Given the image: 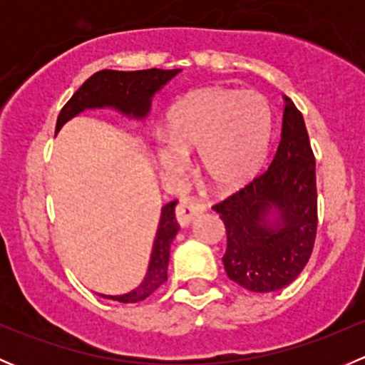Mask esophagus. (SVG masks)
Masks as SVG:
<instances>
[{
  "label": "esophagus",
  "instance_id": "1",
  "mask_svg": "<svg viewBox=\"0 0 365 365\" xmlns=\"http://www.w3.org/2000/svg\"><path fill=\"white\" fill-rule=\"evenodd\" d=\"M203 212L205 205L201 201L194 200V197H185V200L180 201L178 206H176V220H178L180 226L185 227Z\"/></svg>",
  "mask_w": 365,
  "mask_h": 365
}]
</instances>
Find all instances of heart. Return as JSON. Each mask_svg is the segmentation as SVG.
<instances>
[{"label":"heart","mask_w":365,"mask_h":365,"mask_svg":"<svg viewBox=\"0 0 365 365\" xmlns=\"http://www.w3.org/2000/svg\"><path fill=\"white\" fill-rule=\"evenodd\" d=\"M270 132L272 113L263 95L206 88L171 109L168 138L159 139L155 155L165 173L180 175L187 153L200 150L201 175L217 189H235L259 169Z\"/></svg>","instance_id":"b5f03b06"}]
</instances>
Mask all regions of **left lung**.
<instances>
[{"mask_svg": "<svg viewBox=\"0 0 365 365\" xmlns=\"http://www.w3.org/2000/svg\"><path fill=\"white\" fill-rule=\"evenodd\" d=\"M212 208L226 226L222 263L231 281L268 293L304 270L318 230L316 160L292 98L284 97L281 143L270 165Z\"/></svg>", "mask_w": 365, "mask_h": 365, "instance_id": "8db88e82", "label": "left lung"}]
</instances>
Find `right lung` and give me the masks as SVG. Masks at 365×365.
Listing matches in <instances>:
<instances>
[{
	"label": "right lung",
	"mask_w": 365,
	"mask_h": 365,
	"mask_svg": "<svg viewBox=\"0 0 365 365\" xmlns=\"http://www.w3.org/2000/svg\"><path fill=\"white\" fill-rule=\"evenodd\" d=\"M180 70H135V72H118V70H101L93 73L63 106L56 121V132L65 123L84 109L114 108L123 114L134 118H145L150 111L152 97L169 79ZM178 201H171L162 208L160 222L157 227L155 242H153L152 257H150L148 272L141 284L125 295H101L109 300L134 304L148 298L159 286L168 281L169 247L173 238L178 233L180 226L175 219V206Z\"/></svg>",
	"instance_id": "obj_1"
}]
</instances>
